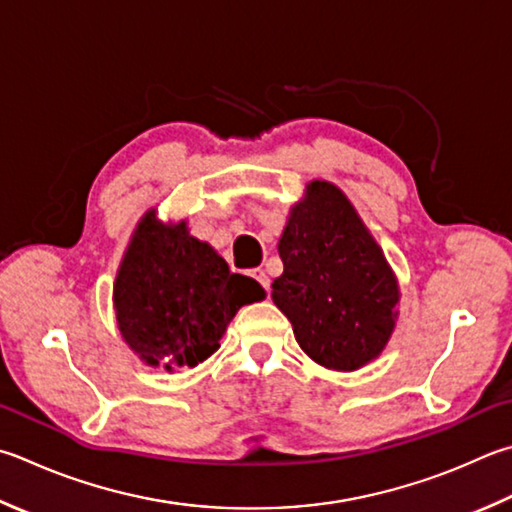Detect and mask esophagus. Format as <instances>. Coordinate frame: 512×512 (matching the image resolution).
Masks as SVG:
<instances>
[{"label":"esophagus","mask_w":512,"mask_h":512,"mask_svg":"<svg viewBox=\"0 0 512 512\" xmlns=\"http://www.w3.org/2000/svg\"><path fill=\"white\" fill-rule=\"evenodd\" d=\"M250 277L253 280H257V284L264 288V291L268 293V288H271V280H268V275L262 271V268H255V271H250Z\"/></svg>","instance_id":"obj_1"}]
</instances>
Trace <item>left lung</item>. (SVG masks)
<instances>
[{
  "label": "left lung",
  "instance_id": "obj_1",
  "mask_svg": "<svg viewBox=\"0 0 512 512\" xmlns=\"http://www.w3.org/2000/svg\"><path fill=\"white\" fill-rule=\"evenodd\" d=\"M273 302L297 345L329 369L374 360L394 331L398 286L383 250L336 185L313 181L280 239Z\"/></svg>",
  "mask_w": 512,
  "mask_h": 512
}]
</instances>
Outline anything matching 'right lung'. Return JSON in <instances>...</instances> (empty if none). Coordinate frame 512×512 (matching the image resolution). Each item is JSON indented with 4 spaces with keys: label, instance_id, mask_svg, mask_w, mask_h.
Listing matches in <instances>:
<instances>
[{
    "label": "right lung",
    "instance_id": "right-lung-1",
    "mask_svg": "<svg viewBox=\"0 0 512 512\" xmlns=\"http://www.w3.org/2000/svg\"><path fill=\"white\" fill-rule=\"evenodd\" d=\"M264 297L250 277L230 273L185 221L163 226L147 212L114 286L118 329L147 365L197 367L219 349L239 306Z\"/></svg>",
    "mask_w": 512,
    "mask_h": 512
}]
</instances>
